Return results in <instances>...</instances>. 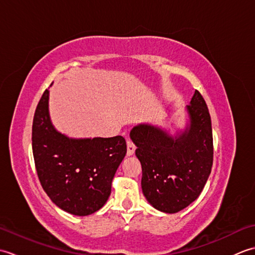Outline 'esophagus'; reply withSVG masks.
<instances>
[{
	"mask_svg": "<svg viewBox=\"0 0 255 255\" xmlns=\"http://www.w3.org/2000/svg\"><path fill=\"white\" fill-rule=\"evenodd\" d=\"M136 150V145L133 144L131 140H127V155H132Z\"/></svg>",
	"mask_w": 255,
	"mask_h": 255,
	"instance_id": "obj_1",
	"label": "esophagus"
}]
</instances>
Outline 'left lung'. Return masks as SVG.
I'll use <instances>...</instances> for the list:
<instances>
[{
  "label": "left lung",
  "instance_id": "1",
  "mask_svg": "<svg viewBox=\"0 0 255 255\" xmlns=\"http://www.w3.org/2000/svg\"><path fill=\"white\" fill-rule=\"evenodd\" d=\"M186 111L189 124L175 136L149 124L130 131L142 167V193L155 209L166 214L177 213L199 196L213 166L211 119L198 91Z\"/></svg>",
  "mask_w": 255,
  "mask_h": 255
}]
</instances>
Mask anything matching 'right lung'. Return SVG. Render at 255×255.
I'll return each instance as SVG.
<instances>
[{"label":"right lung","mask_w":255,"mask_h":255,"mask_svg":"<svg viewBox=\"0 0 255 255\" xmlns=\"http://www.w3.org/2000/svg\"><path fill=\"white\" fill-rule=\"evenodd\" d=\"M49 91L38 103L32 121V154L38 178L59 208L75 216L101 209L112 191L114 175L127 152L122 136L69 138L50 121Z\"/></svg>","instance_id":"right-lung-1"}]
</instances>
